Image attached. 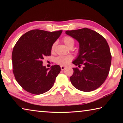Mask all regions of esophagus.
<instances>
[{"label":"esophagus","instance_id":"esophagus-1","mask_svg":"<svg viewBox=\"0 0 123 123\" xmlns=\"http://www.w3.org/2000/svg\"><path fill=\"white\" fill-rule=\"evenodd\" d=\"M66 68H67V67H65V66H61V69L62 70H64Z\"/></svg>","mask_w":123,"mask_h":123}]
</instances>
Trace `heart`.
<instances>
[{
  "label": "heart",
  "instance_id": "b5f03b06",
  "mask_svg": "<svg viewBox=\"0 0 123 123\" xmlns=\"http://www.w3.org/2000/svg\"><path fill=\"white\" fill-rule=\"evenodd\" d=\"M63 41L64 44L68 48L72 45H74V41L73 38L69 36H66L63 38ZM56 43H54L51 46V51H54L55 48ZM72 57L70 56H59L56 57L55 62L57 63L60 64V65L65 66L68 64L69 62L72 61Z\"/></svg>",
  "mask_w": 123,
  "mask_h": 123
}]
</instances>
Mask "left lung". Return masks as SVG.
Segmentation results:
<instances>
[{"instance_id": "obj_1", "label": "left lung", "mask_w": 123, "mask_h": 123, "mask_svg": "<svg viewBox=\"0 0 123 123\" xmlns=\"http://www.w3.org/2000/svg\"><path fill=\"white\" fill-rule=\"evenodd\" d=\"M66 34L79 43V55L73 63L82 70L73 68L70 80L74 87L83 92H91L101 86L109 75L111 54L106 40L99 33L88 28L68 30Z\"/></svg>"}]
</instances>
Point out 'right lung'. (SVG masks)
<instances>
[{"instance_id":"right-lung-1","label":"right lung","mask_w":123,"mask_h":123,"mask_svg":"<svg viewBox=\"0 0 123 123\" xmlns=\"http://www.w3.org/2000/svg\"><path fill=\"white\" fill-rule=\"evenodd\" d=\"M62 32L35 29L26 32L17 42L12 54L13 73L24 90L38 95L53 87L61 67L54 65L46 68L42 60L51 55L52 45Z\"/></svg>"}]
</instances>
